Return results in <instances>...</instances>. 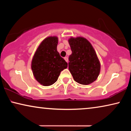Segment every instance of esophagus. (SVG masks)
Returning <instances> with one entry per match:
<instances>
[{"instance_id": "1", "label": "esophagus", "mask_w": 131, "mask_h": 131, "mask_svg": "<svg viewBox=\"0 0 131 131\" xmlns=\"http://www.w3.org/2000/svg\"><path fill=\"white\" fill-rule=\"evenodd\" d=\"M64 60H65V61L67 62H68V61H69V59H68L67 57H64Z\"/></svg>"}]
</instances>
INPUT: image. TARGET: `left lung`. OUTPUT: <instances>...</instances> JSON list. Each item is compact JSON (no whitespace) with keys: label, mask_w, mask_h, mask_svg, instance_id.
I'll use <instances>...</instances> for the list:
<instances>
[{"label":"left lung","mask_w":131,"mask_h":131,"mask_svg":"<svg viewBox=\"0 0 131 131\" xmlns=\"http://www.w3.org/2000/svg\"><path fill=\"white\" fill-rule=\"evenodd\" d=\"M72 53L69 56V69L74 80L87 85L99 76L101 64L92 45L83 37L69 39Z\"/></svg>","instance_id":"left-lung-1"}]
</instances>
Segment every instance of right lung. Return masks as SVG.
Wrapping results in <instances>:
<instances>
[{"label": "right lung", "instance_id": "obj_1", "mask_svg": "<svg viewBox=\"0 0 131 131\" xmlns=\"http://www.w3.org/2000/svg\"><path fill=\"white\" fill-rule=\"evenodd\" d=\"M58 37H46L37 48L31 61V70L36 80L43 86L57 82L61 71L67 69V62L57 51Z\"/></svg>", "mask_w": 131, "mask_h": 131}]
</instances>
